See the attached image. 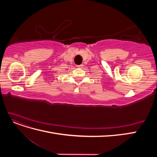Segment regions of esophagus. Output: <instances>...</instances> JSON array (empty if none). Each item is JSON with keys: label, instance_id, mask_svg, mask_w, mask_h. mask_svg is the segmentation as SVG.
<instances>
[{"label": "esophagus", "instance_id": "34e87169", "mask_svg": "<svg viewBox=\"0 0 157 157\" xmlns=\"http://www.w3.org/2000/svg\"><path fill=\"white\" fill-rule=\"evenodd\" d=\"M77 67L78 68H82V67H83V65H82V64H81V65H77Z\"/></svg>", "mask_w": 157, "mask_h": 157}]
</instances>
